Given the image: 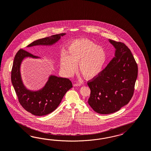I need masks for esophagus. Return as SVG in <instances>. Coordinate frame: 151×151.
Wrapping results in <instances>:
<instances>
[{
	"label": "esophagus",
	"instance_id": "1",
	"mask_svg": "<svg viewBox=\"0 0 151 151\" xmlns=\"http://www.w3.org/2000/svg\"><path fill=\"white\" fill-rule=\"evenodd\" d=\"M81 85V83H80V82H76V83H75L74 84H73V86H80Z\"/></svg>",
	"mask_w": 151,
	"mask_h": 151
}]
</instances>
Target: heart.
Returning <instances> with one entry per match:
<instances>
[{
	"mask_svg": "<svg viewBox=\"0 0 151 151\" xmlns=\"http://www.w3.org/2000/svg\"><path fill=\"white\" fill-rule=\"evenodd\" d=\"M66 51L61 54L60 66L67 76L73 75L78 63L79 70L85 78H95L102 71L107 59L105 49L86 39L71 41Z\"/></svg>",
	"mask_w": 151,
	"mask_h": 151,
	"instance_id": "heart-1",
	"label": "heart"
}]
</instances>
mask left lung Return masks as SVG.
<instances>
[{"instance_id":"obj_1","label":"left lung","mask_w":151,"mask_h":151,"mask_svg":"<svg viewBox=\"0 0 151 151\" xmlns=\"http://www.w3.org/2000/svg\"><path fill=\"white\" fill-rule=\"evenodd\" d=\"M114 57L87 85L91 90L88 104L98 114L114 113L132 97L138 75L137 64L131 50L123 42L109 39Z\"/></svg>"}]
</instances>
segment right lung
I'll use <instances>...</instances> for the list:
<instances>
[{
    "label": "right lung",
    "mask_w": 151,
    "mask_h": 151,
    "mask_svg": "<svg viewBox=\"0 0 151 151\" xmlns=\"http://www.w3.org/2000/svg\"><path fill=\"white\" fill-rule=\"evenodd\" d=\"M65 34L62 33L38 39L27 47L53 45ZM27 58H40L23 49L19 50L15 56L11 80L19 101L25 110L34 115L41 116L49 114L58 107L66 92L73 87L72 82L69 78L51 75L42 88L37 91L29 90L23 83L20 72L22 63Z\"/></svg>",
    "instance_id": "add662e5"
}]
</instances>
